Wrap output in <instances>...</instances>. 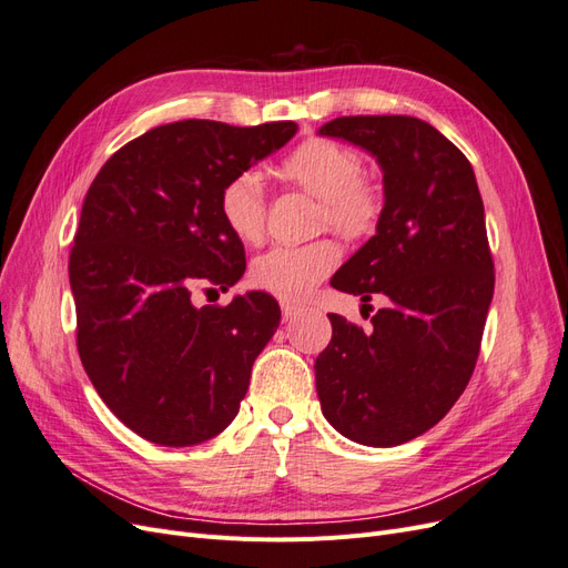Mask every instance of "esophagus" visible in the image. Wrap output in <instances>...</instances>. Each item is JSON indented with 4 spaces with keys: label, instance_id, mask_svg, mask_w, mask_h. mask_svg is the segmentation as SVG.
Returning <instances> with one entry per match:
<instances>
[{
    "label": "esophagus",
    "instance_id": "esophagus-1",
    "mask_svg": "<svg viewBox=\"0 0 568 568\" xmlns=\"http://www.w3.org/2000/svg\"><path fill=\"white\" fill-rule=\"evenodd\" d=\"M298 313H301V307H298V305H291V303L282 301V315H284V322L296 320V315H298Z\"/></svg>",
    "mask_w": 568,
    "mask_h": 568
}]
</instances>
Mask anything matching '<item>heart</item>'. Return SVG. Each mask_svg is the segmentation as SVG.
Returning <instances> with one entry per match:
<instances>
[{
    "mask_svg": "<svg viewBox=\"0 0 568 568\" xmlns=\"http://www.w3.org/2000/svg\"><path fill=\"white\" fill-rule=\"evenodd\" d=\"M365 163L351 146L324 136L301 142L277 165V175L320 199V227L329 225L346 239H365L379 227L382 192L363 180ZM220 215L244 244L265 236V194L255 173H239L220 192ZM341 261L334 239L305 246H277L257 257L251 270L255 286L282 301H303Z\"/></svg>",
    "mask_w": 568,
    "mask_h": 568,
    "instance_id": "obj_1",
    "label": "heart"
}]
</instances>
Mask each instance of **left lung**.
Here are the masks:
<instances>
[{
  "instance_id": "left-lung-1",
  "label": "left lung",
  "mask_w": 568,
  "mask_h": 568,
  "mask_svg": "<svg viewBox=\"0 0 568 568\" xmlns=\"http://www.w3.org/2000/svg\"><path fill=\"white\" fill-rule=\"evenodd\" d=\"M320 134L376 156L386 196L376 234L332 286L388 298L369 332L329 315L315 359L322 415L355 443L390 448L436 426L474 374L495 288L484 201L467 156L419 118L343 115Z\"/></svg>"
}]
</instances>
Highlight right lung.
I'll return each mask as SVG.
<instances>
[{
    "mask_svg": "<svg viewBox=\"0 0 568 568\" xmlns=\"http://www.w3.org/2000/svg\"><path fill=\"white\" fill-rule=\"evenodd\" d=\"M296 130L291 120H178L118 149L84 196L68 261L78 353L101 400L136 436L184 448L236 417L280 305L248 291L196 307L192 291L242 280L244 244L222 222L220 192Z\"/></svg>",
    "mask_w": 568,
    "mask_h": 568,
    "instance_id": "1",
    "label": "right lung"
}]
</instances>
